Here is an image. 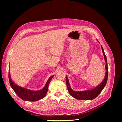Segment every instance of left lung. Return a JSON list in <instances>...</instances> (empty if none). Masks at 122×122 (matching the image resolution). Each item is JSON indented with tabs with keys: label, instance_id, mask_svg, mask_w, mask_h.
<instances>
[{
	"label": "left lung",
	"instance_id": "obj_1",
	"mask_svg": "<svg viewBox=\"0 0 122 122\" xmlns=\"http://www.w3.org/2000/svg\"><path fill=\"white\" fill-rule=\"evenodd\" d=\"M97 41H98L97 40ZM101 48L102 50L103 54L104 55L105 61L106 62L105 65V69H106V73L104 77V79L103 80L101 83L99 84L98 86L95 87L93 88H92L90 90H87L83 91H73L71 86H70L69 81L67 75H66V84L68 88V90L70 94L74 98H75L77 99L81 100H93L95 98H96L101 93L103 88L106 86V84L108 78V68H107V61L106 56L105 54L104 50L102 46Z\"/></svg>",
	"mask_w": 122,
	"mask_h": 122
}]
</instances>
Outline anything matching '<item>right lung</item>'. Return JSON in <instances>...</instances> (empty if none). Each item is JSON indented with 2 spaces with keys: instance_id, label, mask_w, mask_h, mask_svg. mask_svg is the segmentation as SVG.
<instances>
[{
  "instance_id": "add662e5",
  "label": "right lung",
  "mask_w": 122,
  "mask_h": 122,
  "mask_svg": "<svg viewBox=\"0 0 122 122\" xmlns=\"http://www.w3.org/2000/svg\"><path fill=\"white\" fill-rule=\"evenodd\" d=\"M53 76L54 75H52L49 77L46 83L45 86L42 90L32 91L20 86L15 83L11 79L10 70L9 72V79L10 86L18 96V97L23 100L27 101H37L45 97L48 92L50 81L52 79Z\"/></svg>"
}]
</instances>
